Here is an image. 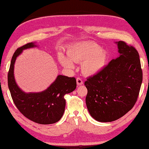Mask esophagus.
I'll return each instance as SVG.
<instances>
[{"mask_svg":"<svg viewBox=\"0 0 149 149\" xmlns=\"http://www.w3.org/2000/svg\"><path fill=\"white\" fill-rule=\"evenodd\" d=\"M76 83H77V84L78 86L82 85L83 84V82L81 78H76Z\"/></svg>","mask_w":149,"mask_h":149,"instance_id":"obj_1","label":"esophagus"}]
</instances>
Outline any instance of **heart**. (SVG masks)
<instances>
[{"label": "heart", "instance_id": "b5f03b06", "mask_svg": "<svg viewBox=\"0 0 149 149\" xmlns=\"http://www.w3.org/2000/svg\"><path fill=\"white\" fill-rule=\"evenodd\" d=\"M68 57L60 55L59 60L62 65L71 68L73 67V61L82 62L83 73L88 76L97 74L105 66L107 60V53L97 44L92 42H83L76 44L68 51Z\"/></svg>", "mask_w": 149, "mask_h": 149}]
</instances>
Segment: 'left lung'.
Segmentation results:
<instances>
[{"instance_id": "8db88e82", "label": "left lung", "mask_w": 149, "mask_h": 149, "mask_svg": "<svg viewBox=\"0 0 149 149\" xmlns=\"http://www.w3.org/2000/svg\"><path fill=\"white\" fill-rule=\"evenodd\" d=\"M119 56L84 82L86 104L94 119L107 123L120 118L136 104L142 82L137 49L123 41L116 42Z\"/></svg>"}]
</instances>
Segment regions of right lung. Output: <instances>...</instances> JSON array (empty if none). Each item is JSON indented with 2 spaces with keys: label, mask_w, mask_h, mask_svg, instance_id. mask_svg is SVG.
<instances>
[{
  "label": "right lung",
  "mask_w": 149,
  "mask_h": 149,
  "mask_svg": "<svg viewBox=\"0 0 149 149\" xmlns=\"http://www.w3.org/2000/svg\"><path fill=\"white\" fill-rule=\"evenodd\" d=\"M37 47L29 43L17 49L12 56L8 73V86L15 105L26 118L40 124H51L59 121L65 112L64 96L76 88L74 77L58 75L56 79L43 91L26 93L17 84L13 70L17 57L24 49Z\"/></svg>",
  "instance_id": "add662e5"
}]
</instances>
